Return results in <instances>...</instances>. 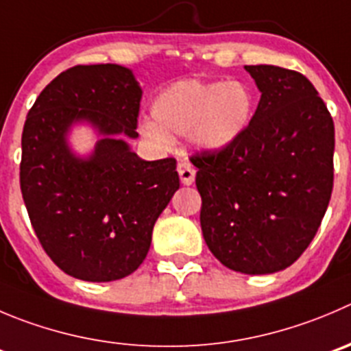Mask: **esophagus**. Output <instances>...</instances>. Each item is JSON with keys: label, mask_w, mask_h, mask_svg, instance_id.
<instances>
[{"label": "esophagus", "mask_w": 351, "mask_h": 351, "mask_svg": "<svg viewBox=\"0 0 351 351\" xmlns=\"http://www.w3.org/2000/svg\"><path fill=\"white\" fill-rule=\"evenodd\" d=\"M178 172H179V178H181V182L184 186H189L195 182L196 170H195V167L188 162V160H181V162L178 163Z\"/></svg>", "instance_id": "34e87169"}]
</instances>
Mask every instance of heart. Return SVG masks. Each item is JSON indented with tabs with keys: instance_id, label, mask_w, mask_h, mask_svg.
I'll use <instances>...</instances> for the list:
<instances>
[{
	"instance_id": "heart-1",
	"label": "heart",
	"mask_w": 351,
	"mask_h": 351,
	"mask_svg": "<svg viewBox=\"0 0 351 351\" xmlns=\"http://www.w3.org/2000/svg\"><path fill=\"white\" fill-rule=\"evenodd\" d=\"M253 113L255 95L245 82L181 79L156 95L155 122H145L141 131L160 146L172 143L170 134H189L198 148L219 152L245 134Z\"/></svg>"
}]
</instances>
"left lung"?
Masks as SVG:
<instances>
[{"mask_svg": "<svg viewBox=\"0 0 351 351\" xmlns=\"http://www.w3.org/2000/svg\"><path fill=\"white\" fill-rule=\"evenodd\" d=\"M262 98L245 134L191 155L203 238L243 274L286 269L312 243L335 181V122L312 82L295 70L246 65Z\"/></svg>", "mask_w": 351, "mask_h": 351, "instance_id": "left-lung-1", "label": "left lung"}]
</instances>
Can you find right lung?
Segmentation results:
<instances>
[{"mask_svg":"<svg viewBox=\"0 0 351 351\" xmlns=\"http://www.w3.org/2000/svg\"><path fill=\"white\" fill-rule=\"evenodd\" d=\"M141 88L113 63L75 65L38 96L22 132L20 189L46 255L65 274L108 282L134 272L148 255L162 210L179 189L176 158L141 160L136 138ZM89 119L106 138L89 160L69 153L72 121Z\"/></svg>","mask_w":351,"mask_h":351,"instance_id":"obj_1","label":"right lung"}]
</instances>
